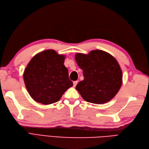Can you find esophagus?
Returning <instances> with one entry per match:
<instances>
[{
  "label": "esophagus",
  "mask_w": 149,
  "mask_h": 149,
  "mask_svg": "<svg viewBox=\"0 0 149 149\" xmlns=\"http://www.w3.org/2000/svg\"><path fill=\"white\" fill-rule=\"evenodd\" d=\"M78 81H74L73 82V86L74 87H76V86L77 85V84H78Z\"/></svg>",
  "instance_id": "1"
}]
</instances>
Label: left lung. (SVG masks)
Wrapping results in <instances>:
<instances>
[{
  "label": "left lung",
  "instance_id": "8db88e82",
  "mask_svg": "<svg viewBox=\"0 0 149 149\" xmlns=\"http://www.w3.org/2000/svg\"><path fill=\"white\" fill-rule=\"evenodd\" d=\"M75 60L83 70L84 76L76 89L84 100L94 104L111 101L123 83V72L114 57L104 51L95 49L88 55L76 54Z\"/></svg>",
  "mask_w": 149,
  "mask_h": 149
}]
</instances>
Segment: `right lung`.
<instances>
[{
	"instance_id": "1",
	"label": "right lung",
	"mask_w": 149,
	"mask_h": 149,
	"mask_svg": "<svg viewBox=\"0 0 149 149\" xmlns=\"http://www.w3.org/2000/svg\"><path fill=\"white\" fill-rule=\"evenodd\" d=\"M65 56L53 49L35 55L25 68L24 80L31 98L43 104L60 100L66 90L73 86L68 70L64 65Z\"/></svg>"
}]
</instances>
